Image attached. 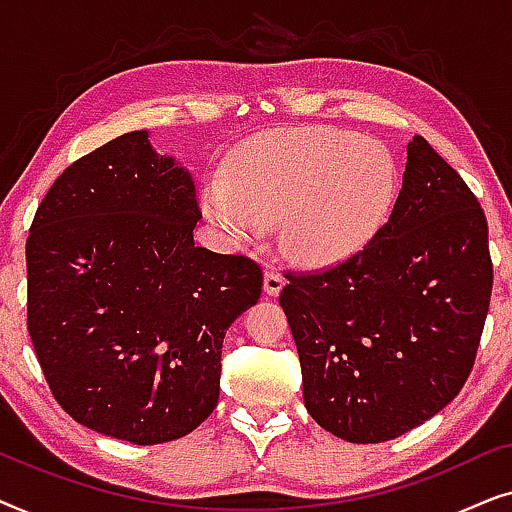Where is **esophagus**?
Wrapping results in <instances>:
<instances>
[{"label": "esophagus", "mask_w": 512, "mask_h": 512, "mask_svg": "<svg viewBox=\"0 0 512 512\" xmlns=\"http://www.w3.org/2000/svg\"><path fill=\"white\" fill-rule=\"evenodd\" d=\"M284 286V277L279 275L277 270H265V277H263V289L268 296H277L279 291H282Z\"/></svg>", "instance_id": "34e87169"}]
</instances>
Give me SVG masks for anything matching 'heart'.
Returning a JSON list of instances; mask_svg holds the SVG:
<instances>
[{
  "mask_svg": "<svg viewBox=\"0 0 512 512\" xmlns=\"http://www.w3.org/2000/svg\"><path fill=\"white\" fill-rule=\"evenodd\" d=\"M396 198L387 146L328 128L272 130L235 151L228 181L216 177L205 209L230 240H254L282 219L296 261L333 265L354 256L384 226Z\"/></svg>",
  "mask_w": 512,
  "mask_h": 512,
  "instance_id": "b5f03b06",
  "label": "heart"
}]
</instances>
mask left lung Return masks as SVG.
Listing matches in <instances>:
<instances>
[{
	"label": "left lung",
	"instance_id": "left-lung-1",
	"mask_svg": "<svg viewBox=\"0 0 512 512\" xmlns=\"http://www.w3.org/2000/svg\"><path fill=\"white\" fill-rule=\"evenodd\" d=\"M286 279L279 305L307 412L349 443H384L438 415L471 375L494 282L485 212L415 135L401 193L373 240Z\"/></svg>",
	"mask_w": 512,
	"mask_h": 512
}]
</instances>
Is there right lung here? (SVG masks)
Instances as JSON below:
<instances>
[{
	"instance_id": "obj_1",
	"label": "right lung",
	"mask_w": 512,
	"mask_h": 512,
	"mask_svg": "<svg viewBox=\"0 0 512 512\" xmlns=\"http://www.w3.org/2000/svg\"><path fill=\"white\" fill-rule=\"evenodd\" d=\"M191 172L149 132L67 167L27 237V331L55 401L135 445L191 433L219 403L230 324L261 298L263 270L198 247Z\"/></svg>"
}]
</instances>
